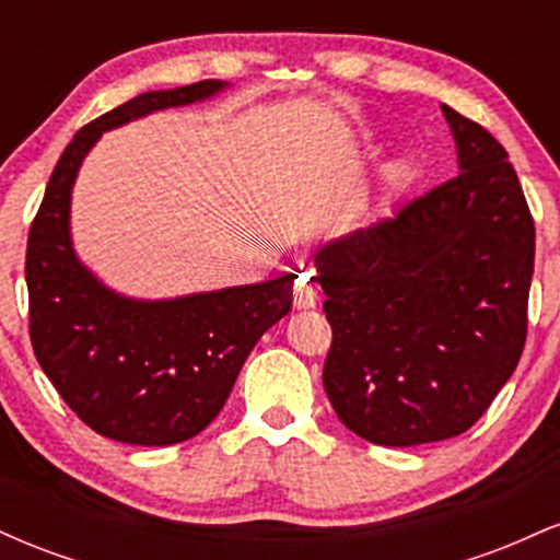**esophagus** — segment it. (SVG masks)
I'll return each mask as SVG.
<instances>
[{"mask_svg": "<svg viewBox=\"0 0 560 560\" xmlns=\"http://www.w3.org/2000/svg\"><path fill=\"white\" fill-rule=\"evenodd\" d=\"M318 281L313 273H302L298 279V292H294V305L300 311H307V307H316L318 305Z\"/></svg>", "mask_w": 560, "mask_h": 560, "instance_id": "1", "label": "esophagus"}]
</instances>
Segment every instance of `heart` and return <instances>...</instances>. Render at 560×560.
I'll list each match as a JSON object with an SVG mask.
<instances>
[{
  "label": "heart",
  "instance_id": "b5f03b06",
  "mask_svg": "<svg viewBox=\"0 0 560 560\" xmlns=\"http://www.w3.org/2000/svg\"><path fill=\"white\" fill-rule=\"evenodd\" d=\"M402 171V165H395V173H400Z\"/></svg>",
  "mask_w": 560,
  "mask_h": 560
}]
</instances>
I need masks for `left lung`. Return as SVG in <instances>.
<instances>
[{
  "label": "left lung",
  "mask_w": 560,
  "mask_h": 560,
  "mask_svg": "<svg viewBox=\"0 0 560 560\" xmlns=\"http://www.w3.org/2000/svg\"><path fill=\"white\" fill-rule=\"evenodd\" d=\"M458 176L316 253L331 350L324 389L384 447L464 434L526 342L535 221L508 152L442 105Z\"/></svg>",
  "instance_id": "8db88e82"
}]
</instances>
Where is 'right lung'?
Here are the masks:
<instances>
[{
	"instance_id": "obj_1",
	"label": "right lung",
	"mask_w": 560,
	"mask_h": 560,
	"mask_svg": "<svg viewBox=\"0 0 560 560\" xmlns=\"http://www.w3.org/2000/svg\"><path fill=\"white\" fill-rule=\"evenodd\" d=\"M223 89L226 81L210 79L144 92L83 126L31 223L25 284L36 361L70 410L115 442L160 447L202 432L258 339L292 307V273L171 300L126 298L83 266L70 240L75 176L102 133Z\"/></svg>"
}]
</instances>
